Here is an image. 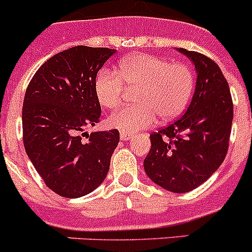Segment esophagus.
Here are the masks:
<instances>
[{"label":"esophagus","mask_w":252,"mask_h":252,"mask_svg":"<svg viewBox=\"0 0 252 252\" xmlns=\"http://www.w3.org/2000/svg\"><path fill=\"white\" fill-rule=\"evenodd\" d=\"M131 138H133V135H131V134L123 133V131H121V140H123V141H128V140H130Z\"/></svg>","instance_id":"1"}]
</instances>
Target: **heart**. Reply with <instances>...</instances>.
Segmentation results:
<instances>
[{"label": "heart", "instance_id": "heart-1", "mask_svg": "<svg viewBox=\"0 0 252 252\" xmlns=\"http://www.w3.org/2000/svg\"><path fill=\"white\" fill-rule=\"evenodd\" d=\"M195 86L191 68L171 63L149 53H134L121 61L118 69H102L95 80V94L102 107L114 110L122 102L124 90H138L136 106L114 112L110 126L134 134L150 128L157 121H171L187 107Z\"/></svg>", "mask_w": 252, "mask_h": 252}]
</instances>
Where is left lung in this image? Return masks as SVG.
Segmentation results:
<instances>
[{"mask_svg": "<svg viewBox=\"0 0 252 252\" xmlns=\"http://www.w3.org/2000/svg\"><path fill=\"white\" fill-rule=\"evenodd\" d=\"M177 50L195 65V93L180 118L150 135L151 150L144 159V168L147 177L163 189L188 192L205 183L224 161L233 101L217 63L195 51Z\"/></svg>", "mask_w": 252, "mask_h": 252, "instance_id": "8db88e82", "label": "left lung"}]
</instances>
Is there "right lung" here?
I'll list each match as a JSON object with an SVG mask.
<instances>
[{
    "mask_svg": "<svg viewBox=\"0 0 252 252\" xmlns=\"http://www.w3.org/2000/svg\"><path fill=\"white\" fill-rule=\"evenodd\" d=\"M116 50L75 46L52 56L37 69L23 102V142L45 184L63 197L95 190L108 173L119 131L84 130L100 122L97 72Z\"/></svg>",
    "mask_w": 252,
    "mask_h": 252,
    "instance_id": "add662e5",
    "label": "right lung"
}]
</instances>
